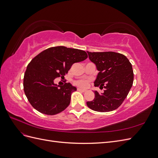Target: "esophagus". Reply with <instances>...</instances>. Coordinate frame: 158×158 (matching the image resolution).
Wrapping results in <instances>:
<instances>
[{"mask_svg": "<svg viewBox=\"0 0 158 158\" xmlns=\"http://www.w3.org/2000/svg\"><path fill=\"white\" fill-rule=\"evenodd\" d=\"M77 90H78V91H79V92H85V91H86V90H85V89H80V88H78V89H77Z\"/></svg>", "mask_w": 158, "mask_h": 158, "instance_id": "obj_1", "label": "esophagus"}]
</instances>
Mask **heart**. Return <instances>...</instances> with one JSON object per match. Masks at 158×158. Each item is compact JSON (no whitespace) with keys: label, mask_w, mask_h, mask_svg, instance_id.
Masks as SVG:
<instances>
[{"label":"heart","mask_w":158,"mask_h":158,"mask_svg":"<svg viewBox=\"0 0 158 158\" xmlns=\"http://www.w3.org/2000/svg\"><path fill=\"white\" fill-rule=\"evenodd\" d=\"M74 84L77 85V86L78 87H80V88H87L88 85V82L86 80H77L76 81V82H74Z\"/></svg>","instance_id":"1"}]
</instances>
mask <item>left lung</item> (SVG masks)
<instances>
[{
  "label": "left lung",
  "mask_w": 158,
  "mask_h": 158,
  "mask_svg": "<svg viewBox=\"0 0 158 158\" xmlns=\"http://www.w3.org/2000/svg\"><path fill=\"white\" fill-rule=\"evenodd\" d=\"M87 52L89 60L99 71L94 85L105 88L102 94L94 91L95 98L93 101L88 102L87 106L98 112L115 110L123 103L132 85V64L125 55L118 52Z\"/></svg>",
  "instance_id": "8db88e82"
}]
</instances>
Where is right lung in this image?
<instances>
[{
    "instance_id": "right-lung-1",
    "label": "right lung",
    "mask_w": 158,
    "mask_h": 158,
    "mask_svg": "<svg viewBox=\"0 0 158 158\" xmlns=\"http://www.w3.org/2000/svg\"><path fill=\"white\" fill-rule=\"evenodd\" d=\"M84 51L64 46L50 47L34 57L27 65L23 77V90L32 107L39 112L53 115L67 107L76 88L70 83H54L64 78L74 63L87 59Z\"/></svg>"
}]
</instances>
